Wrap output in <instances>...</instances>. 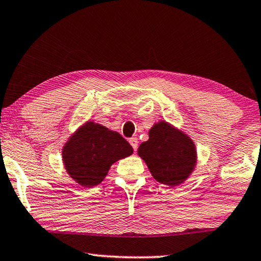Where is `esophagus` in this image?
<instances>
[{"instance_id":"esophagus-1","label":"esophagus","mask_w":261,"mask_h":261,"mask_svg":"<svg viewBox=\"0 0 261 261\" xmlns=\"http://www.w3.org/2000/svg\"><path fill=\"white\" fill-rule=\"evenodd\" d=\"M129 143H130L132 148H133L134 151H136V150H138V147H139V141H138V139H136V138L129 139Z\"/></svg>"}]
</instances>
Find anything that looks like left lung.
Instances as JSON below:
<instances>
[{"label": "left lung", "mask_w": 261, "mask_h": 261, "mask_svg": "<svg viewBox=\"0 0 261 261\" xmlns=\"http://www.w3.org/2000/svg\"><path fill=\"white\" fill-rule=\"evenodd\" d=\"M138 153L147 163L154 179L166 186L182 184L196 163L191 140L163 121L150 129L149 140L140 145Z\"/></svg>", "instance_id": "left-lung-1"}]
</instances>
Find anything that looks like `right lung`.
<instances>
[{"mask_svg":"<svg viewBox=\"0 0 261 261\" xmlns=\"http://www.w3.org/2000/svg\"><path fill=\"white\" fill-rule=\"evenodd\" d=\"M132 153L133 148L120 134L89 121L65 144L63 161L77 184L94 187L103 181L113 163Z\"/></svg>","mask_w":261,"mask_h":261,"instance_id":"1","label":"right lung"}]
</instances>
